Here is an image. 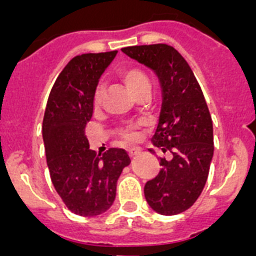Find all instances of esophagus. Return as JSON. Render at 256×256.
<instances>
[{"label": "esophagus", "instance_id": "obj_1", "mask_svg": "<svg viewBox=\"0 0 256 256\" xmlns=\"http://www.w3.org/2000/svg\"><path fill=\"white\" fill-rule=\"evenodd\" d=\"M140 152H141V148H130V150H128V154H130V158H133V156H137Z\"/></svg>", "mask_w": 256, "mask_h": 256}]
</instances>
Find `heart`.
<instances>
[{
    "mask_svg": "<svg viewBox=\"0 0 256 256\" xmlns=\"http://www.w3.org/2000/svg\"><path fill=\"white\" fill-rule=\"evenodd\" d=\"M120 78L123 79L124 83L128 86L130 91L140 96L141 94L146 91H150V80L144 70L136 66L124 68L120 72ZM104 88L102 86H98L94 91V105L98 106L102 101ZM140 132H141V124L138 123H130L126 126H120L118 130V133L122 138L126 142H134L140 138Z\"/></svg>",
    "mask_w": 256,
    "mask_h": 256,
    "instance_id": "1",
    "label": "heart"
}]
</instances>
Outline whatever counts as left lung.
I'll list each match as a JSON object with an SVG mask.
<instances>
[{
    "label": "left lung",
    "mask_w": 256,
    "mask_h": 256,
    "mask_svg": "<svg viewBox=\"0 0 256 256\" xmlns=\"http://www.w3.org/2000/svg\"><path fill=\"white\" fill-rule=\"evenodd\" d=\"M122 51L155 70L162 82V106L152 142L173 156L160 158L162 169L144 184V198L156 212L176 216L195 204L206 183L214 152L212 115L195 74L174 47L156 44Z\"/></svg>",
    "instance_id": "1"
}]
</instances>
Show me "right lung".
<instances>
[{
    "label": "right lung",
    "instance_id": "add662e5",
    "mask_svg": "<svg viewBox=\"0 0 256 256\" xmlns=\"http://www.w3.org/2000/svg\"><path fill=\"white\" fill-rule=\"evenodd\" d=\"M115 55L110 51L72 58L54 83L44 110L42 134L51 180L76 216H100L112 206L118 178L130 162L123 148H108L102 155L91 150L86 136L97 82Z\"/></svg>",
    "mask_w": 256,
    "mask_h": 256
}]
</instances>
